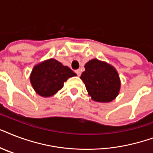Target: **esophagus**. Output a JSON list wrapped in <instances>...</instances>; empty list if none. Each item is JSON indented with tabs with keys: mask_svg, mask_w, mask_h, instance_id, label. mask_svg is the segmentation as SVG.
<instances>
[{
	"mask_svg": "<svg viewBox=\"0 0 153 153\" xmlns=\"http://www.w3.org/2000/svg\"><path fill=\"white\" fill-rule=\"evenodd\" d=\"M75 73H76L78 76H80V75H81V71L79 69L76 70V71H75Z\"/></svg>",
	"mask_w": 153,
	"mask_h": 153,
	"instance_id": "esophagus-1",
	"label": "esophagus"
}]
</instances>
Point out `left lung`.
Masks as SVG:
<instances>
[{
    "mask_svg": "<svg viewBox=\"0 0 153 153\" xmlns=\"http://www.w3.org/2000/svg\"><path fill=\"white\" fill-rule=\"evenodd\" d=\"M85 69L80 79L86 85L92 99L99 102L114 100L118 94L121 86L116 70L96 59L89 61L85 65Z\"/></svg>",
    "mask_w": 153,
    "mask_h": 153,
    "instance_id": "1",
    "label": "left lung"
}]
</instances>
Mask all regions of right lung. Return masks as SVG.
Masks as SVG:
<instances>
[{"label": "right lung", "mask_w": 153, "mask_h": 153, "mask_svg": "<svg viewBox=\"0 0 153 153\" xmlns=\"http://www.w3.org/2000/svg\"><path fill=\"white\" fill-rule=\"evenodd\" d=\"M76 74L67 66L51 59L36 65L31 74V83L36 93L50 97L62 88L64 82Z\"/></svg>", "instance_id": "right-lung-1"}]
</instances>
